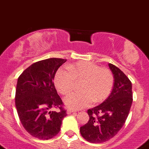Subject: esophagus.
<instances>
[{
	"label": "esophagus",
	"mask_w": 149,
	"mask_h": 149,
	"mask_svg": "<svg viewBox=\"0 0 149 149\" xmlns=\"http://www.w3.org/2000/svg\"><path fill=\"white\" fill-rule=\"evenodd\" d=\"M75 113V111H73V110H71V109L67 110V113H68V114H70V113Z\"/></svg>",
	"instance_id": "34e87169"
}]
</instances>
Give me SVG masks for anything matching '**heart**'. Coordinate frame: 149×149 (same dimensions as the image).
I'll list each match as a JSON object with an SVG mask.
<instances>
[{"instance_id": "obj_1", "label": "heart", "mask_w": 149, "mask_h": 149, "mask_svg": "<svg viewBox=\"0 0 149 149\" xmlns=\"http://www.w3.org/2000/svg\"><path fill=\"white\" fill-rule=\"evenodd\" d=\"M60 68L55 76V84L59 93L72 91L76 81H81V92H73L65 98L68 108L77 110L89 106L92 101L100 102L109 96L113 86V76L108 69L90 61H79Z\"/></svg>"}]
</instances>
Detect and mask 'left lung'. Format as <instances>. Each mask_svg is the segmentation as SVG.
Instances as JSON below:
<instances>
[{
  "label": "left lung",
  "instance_id": "8db88e82",
  "mask_svg": "<svg viewBox=\"0 0 149 149\" xmlns=\"http://www.w3.org/2000/svg\"><path fill=\"white\" fill-rule=\"evenodd\" d=\"M113 76L111 94L102 103L89 109V121L80 128L81 136L92 143H101L111 139L125 124L133 102L132 84L121 70L108 64Z\"/></svg>",
  "mask_w": 149,
  "mask_h": 149
}]
</instances>
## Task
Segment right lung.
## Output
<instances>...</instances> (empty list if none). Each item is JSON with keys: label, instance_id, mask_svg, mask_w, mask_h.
Returning <instances> with one entry per match:
<instances>
[{"label": "right lung", "instance_id": "obj_1", "mask_svg": "<svg viewBox=\"0 0 149 149\" xmlns=\"http://www.w3.org/2000/svg\"><path fill=\"white\" fill-rule=\"evenodd\" d=\"M66 59L51 58L37 61L18 77L15 106L21 124L29 134L40 140L57 135L67 116L53 80L57 70ZM58 107V112L51 111Z\"/></svg>", "mask_w": 149, "mask_h": 149}]
</instances>
